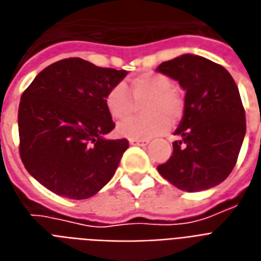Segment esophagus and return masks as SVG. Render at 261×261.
I'll list each match as a JSON object with an SVG mask.
<instances>
[{
    "mask_svg": "<svg viewBox=\"0 0 261 261\" xmlns=\"http://www.w3.org/2000/svg\"><path fill=\"white\" fill-rule=\"evenodd\" d=\"M129 143L135 144V146H146V144L149 143V140H136V139H130Z\"/></svg>",
    "mask_w": 261,
    "mask_h": 261,
    "instance_id": "obj_1",
    "label": "esophagus"
}]
</instances>
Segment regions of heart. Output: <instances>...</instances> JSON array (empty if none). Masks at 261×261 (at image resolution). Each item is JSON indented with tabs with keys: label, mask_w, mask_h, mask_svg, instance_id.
I'll use <instances>...</instances> for the list:
<instances>
[{
	"label": "heart",
	"mask_w": 261,
	"mask_h": 261,
	"mask_svg": "<svg viewBox=\"0 0 261 261\" xmlns=\"http://www.w3.org/2000/svg\"><path fill=\"white\" fill-rule=\"evenodd\" d=\"M129 92L123 85H117L106 96V107L114 121H122L135 110V101L144 102L146 118H130L118 125L119 136L136 140H149L159 136L170 128V121L174 122L182 115L184 100L179 91L172 87V82L160 73H142L130 81ZM133 96H130V94Z\"/></svg>",
	"instance_id": "obj_1"
}]
</instances>
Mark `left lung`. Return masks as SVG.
Instances as JSON below:
<instances>
[{
	"label": "left lung",
	"mask_w": 261,
	"mask_h": 261,
	"mask_svg": "<svg viewBox=\"0 0 261 261\" xmlns=\"http://www.w3.org/2000/svg\"><path fill=\"white\" fill-rule=\"evenodd\" d=\"M157 72L186 91L184 117L174 135L170 160L157 167L163 178L185 192L220 185L237 164L246 133L242 100L225 68L204 57L184 54Z\"/></svg>",
	"instance_id": "left-lung-1"
}]
</instances>
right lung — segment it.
I'll list each match as a JSON object with an SVG mask.
<instances>
[{"label":"right lung","mask_w":261,"mask_h":261,"mask_svg":"<svg viewBox=\"0 0 261 261\" xmlns=\"http://www.w3.org/2000/svg\"><path fill=\"white\" fill-rule=\"evenodd\" d=\"M126 75L66 58L41 70L24 90L18 112L20 159L48 191L89 199L114 176L129 143L106 138L115 128L106 96Z\"/></svg>","instance_id":"right-lung-1"}]
</instances>
